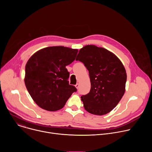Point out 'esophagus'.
<instances>
[{"label":"esophagus","mask_w":152,"mask_h":152,"mask_svg":"<svg viewBox=\"0 0 152 152\" xmlns=\"http://www.w3.org/2000/svg\"><path fill=\"white\" fill-rule=\"evenodd\" d=\"M75 86H76V88L77 89H78V88H79V83H77V84H76Z\"/></svg>","instance_id":"1"}]
</instances>
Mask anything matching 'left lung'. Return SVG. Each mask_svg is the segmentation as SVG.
Segmentation results:
<instances>
[{"instance_id": "8db88e82", "label": "left lung", "mask_w": 152, "mask_h": 152, "mask_svg": "<svg viewBox=\"0 0 152 152\" xmlns=\"http://www.w3.org/2000/svg\"><path fill=\"white\" fill-rule=\"evenodd\" d=\"M76 60L83 63L90 78V93L81 96L85 110L97 115L111 111L125 92L127 75L121 61L113 53L94 45L80 49Z\"/></svg>"}]
</instances>
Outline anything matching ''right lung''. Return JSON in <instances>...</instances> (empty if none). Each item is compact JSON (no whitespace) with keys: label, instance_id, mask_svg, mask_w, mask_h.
Listing matches in <instances>:
<instances>
[{"label":"right lung","instance_id":"1","mask_svg":"<svg viewBox=\"0 0 152 152\" xmlns=\"http://www.w3.org/2000/svg\"><path fill=\"white\" fill-rule=\"evenodd\" d=\"M77 49L52 46L35 52L25 67V83L34 101L42 109L59 110L77 89L69 85L66 67L75 61Z\"/></svg>","mask_w":152,"mask_h":152}]
</instances>
